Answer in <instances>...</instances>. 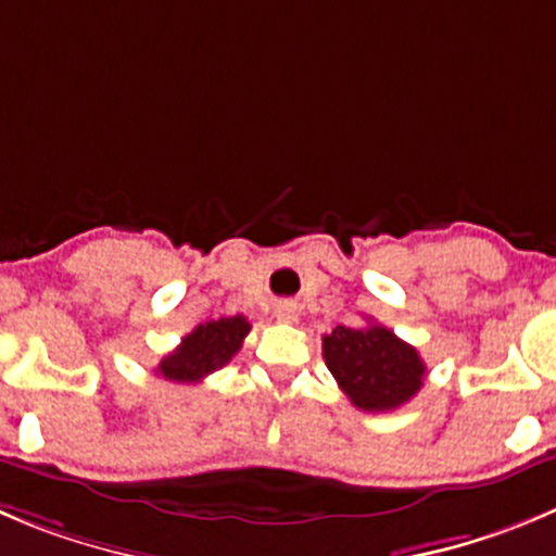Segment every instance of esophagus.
I'll return each mask as SVG.
<instances>
[{
    "label": "esophagus",
    "mask_w": 556,
    "mask_h": 556,
    "mask_svg": "<svg viewBox=\"0 0 556 556\" xmlns=\"http://www.w3.org/2000/svg\"><path fill=\"white\" fill-rule=\"evenodd\" d=\"M274 315H277V320H285V324H293V320L299 318V309H295L293 302H279L277 307H274Z\"/></svg>",
    "instance_id": "1"
}]
</instances>
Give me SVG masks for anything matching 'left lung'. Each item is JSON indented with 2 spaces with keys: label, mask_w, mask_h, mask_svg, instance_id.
<instances>
[{
  "label": "left lung",
  "mask_w": 556,
  "mask_h": 556,
  "mask_svg": "<svg viewBox=\"0 0 556 556\" xmlns=\"http://www.w3.org/2000/svg\"><path fill=\"white\" fill-rule=\"evenodd\" d=\"M324 359L337 387L362 412H395L422 387L425 362L387 326H337L324 337Z\"/></svg>",
  "instance_id": "1"
}]
</instances>
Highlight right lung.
<instances>
[{"instance_id":"obj_1","label":"right lung","mask_w":556,"mask_h":556,"mask_svg":"<svg viewBox=\"0 0 556 556\" xmlns=\"http://www.w3.org/2000/svg\"><path fill=\"white\" fill-rule=\"evenodd\" d=\"M249 320L243 315L207 320L180 340L178 349L159 362L155 372L175 383H197L211 372L222 370L241 349L249 334Z\"/></svg>"}]
</instances>
